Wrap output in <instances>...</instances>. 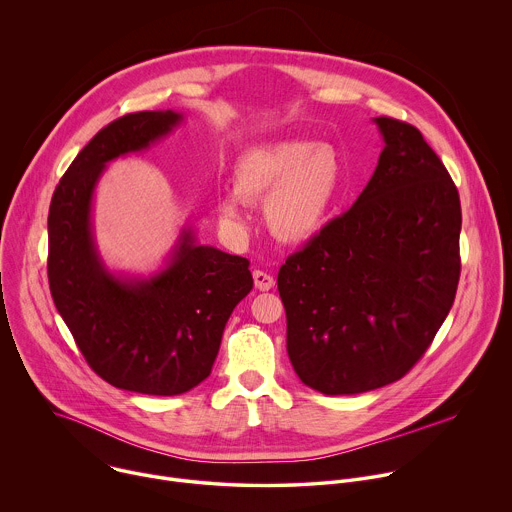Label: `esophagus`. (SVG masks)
<instances>
[{
    "mask_svg": "<svg viewBox=\"0 0 512 512\" xmlns=\"http://www.w3.org/2000/svg\"><path fill=\"white\" fill-rule=\"evenodd\" d=\"M254 284H256V288L258 290H262V292H266V290H272L274 288V284H276V280L270 276V274H266V272H262V270H254Z\"/></svg>",
    "mask_w": 512,
    "mask_h": 512,
    "instance_id": "esophagus-1",
    "label": "esophagus"
}]
</instances>
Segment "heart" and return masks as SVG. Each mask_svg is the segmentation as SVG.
I'll return each mask as SVG.
<instances>
[{
	"label": "heart",
	"instance_id": "b5f03b06",
	"mask_svg": "<svg viewBox=\"0 0 512 512\" xmlns=\"http://www.w3.org/2000/svg\"><path fill=\"white\" fill-rule=\"evenodd\" d=\"M344 162L332 146L282 140L246 150L234 168V194L220 198V220L246 228L242 202L264 204L270 234L284 244H304L328 224L342 192Z\"/></svg>",
	"mask_w": 512,
	"mask_h": 512
}]
</instances>
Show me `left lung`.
I'll return each mask as SVG.
<instances>
[{
    "instance_id": "8db88e82",
    "label": "left lung",
    "mask_w": 512,
    "mask_h": 512,
    "mask_svg": "<svg viewBox=\"0 0 512 512\" xmlns=\"http://www.w3.org/2000/svg\"><path fill=\"white\" fill-rule=\"evenodd\" d=\"M374 124L384 150L370 182L278 272L294 372L330 396L400 380L448 316L460 276L452 178L414 126Z\"/></svg>"
}]
</instances>
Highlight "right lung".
Listing matches in <instances>:
<instances>
[{
  "label": "right lung",
  "mask_w": 512,
  "mask_h": 512,
  "mask_svg": "<svg viewBox=\"0 0 512 512\" xmlns=\"http://www.w3.org/2000/svg\"><path fill=\"white\" fill-rule=\"evenodd\" d=\"M182 114L138 112L100 130L60 180L48 216L54 304L90 368L116 388L176 396L212 372L224 326L252 290L250 262L196 242L184 228L150 278L106 268L92 232V200L106 164L150 148Z\"/></svg>",
  "instance_id": "1"
}]
</instances>
